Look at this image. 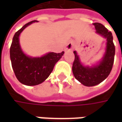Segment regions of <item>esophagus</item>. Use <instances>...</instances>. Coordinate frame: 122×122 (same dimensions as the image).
Here are the masks:
<instances>
[{"mask_svg": "<svg viewBox=\"0 0 122 122\" xmlns=\"http://www.w3.org/2000/svg\"><path fill=\"white\" fill-rule=\"evenodd\" d=\"M73 43H69L67 45V47H66V51H70V50H72L73 48Z\"/></svg>", "mask_w": 122, "mask_h": 122, "instance_id": "1", "label": "esophagus"}]
</instances>
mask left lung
I'll list each match as a JSON object with an SVG mask.
<instances>
[{"label": "left lung", "mask_w": 122, "mask_h": 122, "mask_svg": "<svg viewBox=\"0 0 122 122\" xmlns=\"http://www.w3.org/2000/svg\"><path fill=\"white\" fill-rule=\"evenodd\" d=\"M97 34L107 39L106 51L100 63L92 67L84 66L81 63L79 56L74 51L75 60L73 64V73L75 79L86 86H94L103 81L109 76L114 62L115 45L111 32L100 23H94Z\"/></svg>", "instance_id": "left-lung-1"}]
</instances>
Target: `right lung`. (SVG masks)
I'll return each instance as SVG.
<instances>
[{"label": "right lung", "instance_id": "add662e5", "mask_svg": "<svg viewBox=\"0 0 122 122\" xmlns=\"http://www.w3.org/2000/svg\"><path fill=\"white\" fill-rule=\"evenodd\" d=\"M36 20L31 21L15 32L10 47V58L14 73L18 81L26 86H36L44 81L52 72L56 63L64 54L49 52L40 58H31L22 51L19 36L24 28Z\"/></svg>", "mask_w": 122, "mask_h": 122}]
</instances>
